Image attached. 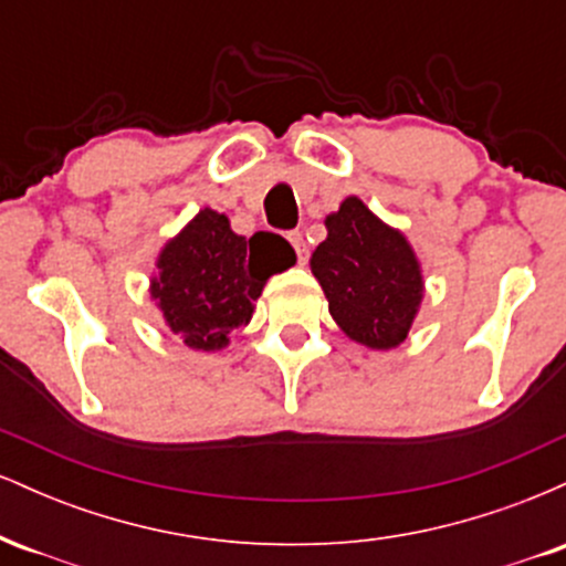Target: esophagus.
<instances>
[{
	"label": "esophagus",
	"instance_id": "34e87169",
	"mask_svg": "<svg viewBox=\"0 0 566 566\" xmlns=\"http://www.w3.org/2000/svg\"><path fill=\"white\" fill-rule=\"evenodd\" d=\"M287 242L292 244V250H295L297 263L308 261V244H305V237H303L301 231H290V233H287Z\"/></svg>",
	"mask_w": 566,
	"mask_h": 566
}]
</instances>
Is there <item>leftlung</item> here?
<instances>
[{
    "label": "left lung",
    "mask_w": 566,
    "mask_h": 566,
    "mask_svg": "<svg viewBox=\"0 0 566 566\" xmlns=\"http://www.w3.org/2000/svg\"><path fill=\"white\" fill-rule=\"evenodd\" d=\"M324 223L327 239L311 255V271L337 327L367 348L399 346L423 301L412 247L356 197L343 201Z\"/></svg>",
    "instance_id": "obj_1"
}]
</instances>
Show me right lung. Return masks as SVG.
I'll return each instance as SVG.
<instances>
[{
  "label": "right lung",
  "mask_w": 566,
  "mask_h": 566,
  "mask_svg": "<svg viewBox=\"0 0 566 566\" xmlns=\"http://www.w3.org/2000/svg\"><path fill=\"white\" fill-rule=\"evenodd\" d=\"M287 263V244L274 250L258 233L247 242L231 231L229 218L201 210L161 250L151 295L167 327L188 348L218 350L229 343L231 329L250 322L265 279Z\"/></svg>",
  "instance_id": "obj_1"
}]
</instances>
